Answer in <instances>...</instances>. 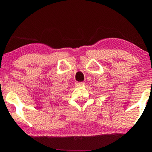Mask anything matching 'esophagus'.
Instances as JSON below:
<instances>
[{
  "instance_id": "34e87169",
  "label": "esophagus",
  "mask_w": 152,
  "mask_h": 152,
  "mask_svg": "<svg viewBox=\"0 0 152 152\" xmlns=\"http://www.w3.org/2000/svg\"><path fill=\"white\" fill-rule=\"evenodd\" d=\"M75 86L77 87H82L84 86V83L83 82H76L75 83Z\"/></svg>"
}]
</instances>
